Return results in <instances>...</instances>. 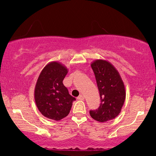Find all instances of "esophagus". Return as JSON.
I'll return each instance as SVG.
<instances>
[{"instance_id": "esophagus-1", "label": "esophagus", "mask_w": 156, "mask_h": 156, "mask_svg": "<svg viewBox=\"0 0 156 156\" xmlns=\"http://www.w3.org/2000/svg\"><path fill=\"white\" fill-rule=\"evenodd\" d=\"M77 99L79 100V101H83L84 97H83V95H82V94H80V95H79L78 98H77Z\"/></svg>"}]
</instances>
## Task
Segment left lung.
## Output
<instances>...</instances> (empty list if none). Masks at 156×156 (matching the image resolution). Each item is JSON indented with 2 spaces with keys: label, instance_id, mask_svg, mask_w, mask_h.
I'll return each mask as SVG.
<instances>
[{
  "label": "left lung",
  "instance_id": "obj_1",
  "mask_svg": "<svg viewBox=\"0 0 156 156\" xmlns=\"http://www.w3.org/2000/svg\"><path fill=\"white\" fill-rule=\"evenodd\" d=\"M101 97V105L89 112L95 120L105 122L117 117L125 103L126 92L120 75L106 60L97 59L91 63Z\"/></svg>",
  "mask_w": 156,
  "mask_h": 156
}]
</instances>
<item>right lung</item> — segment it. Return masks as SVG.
Listing matches in <instances>:
<instances>
[{
	"label": "right lung",
	"instance_id": "obj_1",
	"mask_svg": "<svg viewBox=\"0 0 156 156\" xmlns=\"http://www.w3.org/2000/svg\"><path fill=\"white\" fill-rule=\"evenodd\" d=\"M68 69L60 62L46 64L37 80L34 100L37 108L44 117L58 121L69 114L76 101L63 84Z\"/></svg>",
	"mask_w": 156,
	"mask_h": 156
}]
</instances>
